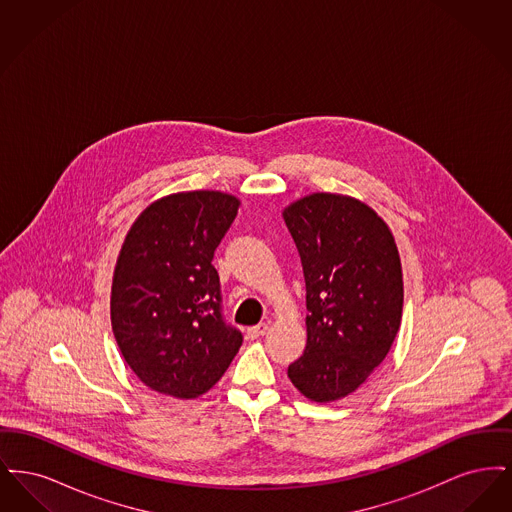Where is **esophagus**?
<instances>
[{
    "mask_svg": "<svg viewBox=\"0 0 512 512\" xmlns=\"http://www.w3.org/2000/svg\"><path fill=\"white\" fill-rule=\"evenodd\" d=\"M268 332V324L265 322H261V324H257V326H251L249 330H247V336L251 338V340H255V338H261V336H265Z\"/></svg>",
    "mask_w": 512,
    "mask_h": 512,
    "instance_id": "1",
    "label": "esophagus"
}]
</instances>
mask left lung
<instances>
[{
    "label": "left lung",
    "mask_w": 512,
    "mask_h": 512,
    "mask_svg": "<svg viewBox=\"0 0 512 512\" xmlns=\"http://www.w3.org/2000/svg\"><path fill=\"white\" fill-rule=\"evenodd\" d=\"M307 290V345L288 366L317 403L357 390L390 353L403 313V272L384 220L349 195H305L284 209Z\"/></svg>",
    "instance_id": "1"
}]
</instances>
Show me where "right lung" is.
<instances>
[{
	"label": "right lung",
	"instance_id": "obj_1",
	"mask_svg": "<svg viewBox=\"0 0 512 512\" xmlns=\"http://www.w3.org/2000/svg\"><path fill=\"white\" fill-rule=\"evenodd\" d=\"M240 199L197 190L153 201L130 226L111 286V326L126 365L176 399L211 390L242 345L222 317L215 249Z\"/></svg>",
	"mask_w": 512,
	"mask_h": 512
}]
</instances>
